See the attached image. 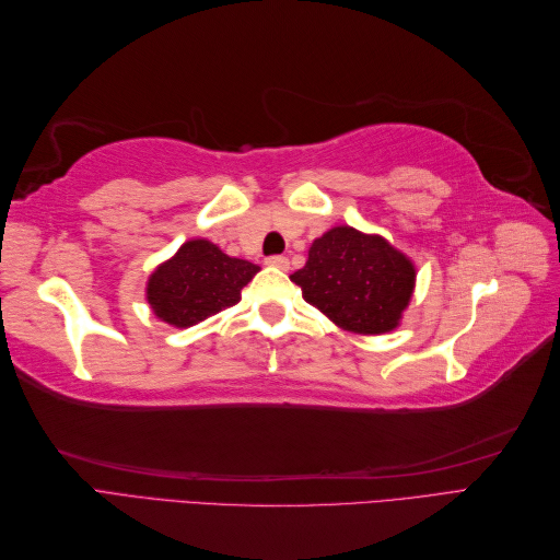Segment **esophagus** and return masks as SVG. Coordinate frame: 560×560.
<instances>
[{"label":"esophagus","instance_id":"obj_1","mask_svg":"<svg viewBox=\"0 0 560 560\" xmlns=\"http://www.w3.org/2000/svg\"><path fill=\"white\" fill-rule=\"evenodd\" d=\"M266 264H268V266H273V268H280V270H287V268H290V259H287V257H280V254H276V257H268V259H266Z\"/></svg>","mask_w":560,"mask_h":560}]
</instances>
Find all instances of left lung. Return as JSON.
I'll list each match as a JSON object with an SVG mask.
<instances>
[{
    "label": "left lung",
    "mask_w": 560,
    "mask_h": 560,
    "mask_svg": "<svg viewBox=\"0 0 560 560\" xmlns=\"http://www.w3.org/2000/svg\"><path fill=\"white\" fill-rule=\"evenodd\" d=\"M290 278L336 327L364 336L397 329L416 290V266L401 249L346 224L315 238Z\"/></svg>",
    "instance_id": "left-lung-1"
}]
</instances>
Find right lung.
Here are the masks:
<instances>
[{"label": "right lung", "instance_id": "obj_1", "mask_svg": "<svg viewBox=\"0 0 560 560\" xmlns=\"http://www.w3.org/2000/svg\"><path fill=\"white\" fill-rule=\"evenodd\" d=\"M259 266L224 254L206 238L186 241L147 280V303L165 325L186 329L241 301Z\"/></svg>", "mask_w": 560, "mask_h": 560}]
</instances>
